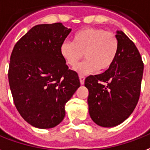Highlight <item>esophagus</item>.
Instances as JSON below:
<instances>
[{"mask_svg": "<svg viewBox=\"0 0 150 150\" xmlns=\"http://www.w3.org/2000/svg\"><path fill=\"white\" fill-rule=\"evenodd\" d=\"M79 79L80 82H81V85H84V83H85V76H82V75H80Z\"/></svg>", "mask_w": 150, "mask_h": 150, "instance_id": "34e87169", "label": "esophagus"}]
</instances>
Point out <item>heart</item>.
Segmentation results:
<instances>
[{
  "label": "heart",
  "instance_id": "b5f03b06",
  "mask_svg": "<svg viewBox=\"0 0 150 150\" xmlns=\"http://www.w3.org/2000/svg\"><path fill=\"white\" fill-rule=\"evenodd\" d=\"M118 40L110 32L98 28H86L77 32L74 42L65 40L61 45V54L65 62L75 66L83 58L86 60L75 67L79 74L106 71L112 67L118 52Z\"/></svg>",
  "mask_w": 150,
  "mask_h": 150
}]
</instances>
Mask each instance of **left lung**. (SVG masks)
Returning a JSON list of instances; mask_svg holds the SVG:
<instances>
[{"label": "left lung", "mask_w": 150, "mask_h": 150, "mask_svg": "<svg viewBox=\"0 0 150 150\" xmlns=\"http://www.w3.org/2000/svg\"><path fill=\"white\" fill-rule=\"evenodd\" d=\"M118 52L110 69L88 76V112L101 127H114L131 115L138 102L144 64L133 41L121 30L117 31Z\"/></svg>", "instance_id": "left-lung-1"}]
</instances>
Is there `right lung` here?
<instances>
[{"label":"right lung","instance_id":"1","mask_svg":"<svg viewBox=\"0 0 150 150\" xmlns=\"http://www.w3.org/2000/svg\"><path fill=\"white\" fill-rule=\"evenodd\" d=\"M70 32L62 23L38 25L17 41L11 54L8 82L15 106L38 129L63 121L65 104L81 85L61 54Z\"/></svg>","mask_w":150,"mask_h":150}]
</instances>
